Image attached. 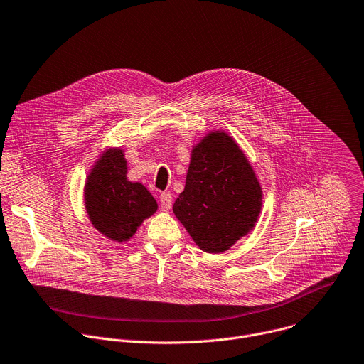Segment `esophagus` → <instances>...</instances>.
I'll list each match as a JSON object with an SVG mask.
<instances>
[{
  "label": "esophagus",
  "mask_w": 364,
  "mask_h": 364,
  "mask_svg": "<svg viewBox=\"0 0 364 364\" xmlns=\"http://www.w3.org/2000/svg\"><path fill=\"white\" fill-rule=\"evenodd\" d=\"M160 203H161V208L164 211H168L171 208V204H173V196L170 193H161L160 194Z\"/></svg>",
  "instance_id": "obj_1"
}]
</instances>
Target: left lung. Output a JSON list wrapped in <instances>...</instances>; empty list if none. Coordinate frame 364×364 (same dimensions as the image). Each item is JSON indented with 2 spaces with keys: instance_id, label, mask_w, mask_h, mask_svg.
<instances>
[{
  "instance_id": "1",
  "label": "left lung",
  "mask_w": 364,
  "mask_h": 364,
  "mask_svg": "<svg viewBox=\"0 0 364 364\" xmlns=\"http://www.w3.org/2000/svg\"><path fill=\"white\" fill-rule=\"evenodd\" d=\"M262 204V186L232 137L213 132L193 147L173 211L203 252L223 253L249 234Z\"/></svg>"
}]
</instances>
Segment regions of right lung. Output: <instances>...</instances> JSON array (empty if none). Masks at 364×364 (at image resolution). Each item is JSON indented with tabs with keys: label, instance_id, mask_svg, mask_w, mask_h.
<instances>
[{
	"label": "right lung",
	"instance_id": "1",
	"mask_svg": "<svg viewBox=\"0 0 364 364\" xmlns=\"http://www.w3.org/2000/svg\"><path fill=\"white\" fill-rule=\"evenodd\" d=\"M84 203L91 224L115 243L129 241L159 207L141 183L127 180L121 149H108L95 161L85 180Z\"/></svg>",
	"mask_w": 364,
	"mask_h": 364
}]
</instances>
